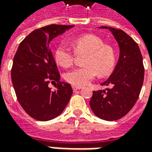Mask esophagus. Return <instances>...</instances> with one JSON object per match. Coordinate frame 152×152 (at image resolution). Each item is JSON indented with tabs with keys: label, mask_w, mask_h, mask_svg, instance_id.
<instances>
[{
	"label": "esophagus",
	"mask_w": 152,
	"mask_h": 152,
	"mask_svg": "<svg viewBox=\"0 0 152 152\" xmlns=\"http://www.w3.org/2000/svg\"><path fill=\"white\" fill-rule=\"evenodd\" d=\"M81 89L80 86H72V89L73 91H76V90H79V89Z\"/></svg>",
	"instance_id": "1"
}]
</instances>
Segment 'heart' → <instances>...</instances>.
Returning <instances> with one entry per match:
<instances>
[{
  "instance_id": "heart-1",
  "label": "heart",
  "mask_w": 152,
  "mask_h": 152,
  "mask_svg": "<svg viewBox=\"0 0 152 152\" xmlns=\"http://www.w3.org/2000/svg\"><path fill=\"white\" fill-rule=\"evenodd\" d=\"M75 53L83 55L84 66L76 67L65 74L66 81L74 86H86L99 74L106 76L114 67L115 54L110 46L105 45L101 38L94 34H86L76 37L72 41ZM75 54L72 49L63 43L59 44L54 51L56 63L63 67L72 65Z\"/></svg>"
}]
</instances>
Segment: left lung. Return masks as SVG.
I'll list each match as a JSON object with an SVG mask.
<instances>
[{
    "label": "left lung",
    "instance_id": "8db88e82",
    "mask_svg": "<svg viewBox=\"0 0 152 152\" xmlns=\"http://www.w3.org/2000/svg\"><path fill=\"white\" fill-rule=\"evenodd\" d=\"M109 29L120 47V57L112 74L102 86L110 88L94 91L89 105L100 119L113 121L121 119L133 108L143 84L142 56L137 44L124 31Z\"/></svg>",
    "mask_w": 152,
    "mask_h": 152
}]
</instances>
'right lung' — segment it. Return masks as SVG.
I'll list each match as a JSON object with an SVG mask.
<instances>
[{"mask_svg": "<svg viewBox=\"0 0 152 152\" xmlns=\"http://www.w3.org/2000/svg\"><path fill=\"white\" fill-rule=\"evenodd\" d=\"M74 25L51 24L31 31L19 44L13 60L11 80L18 102L31 117L47 121L59 115L72 94L60 75L50 49L53 38ZM56 81L52 91L48 85Z\"/></svg>", "mask_w": 152, "mask_h": 152, "instance_id": "obj_1", "label": "right lung"}]
</instances>
